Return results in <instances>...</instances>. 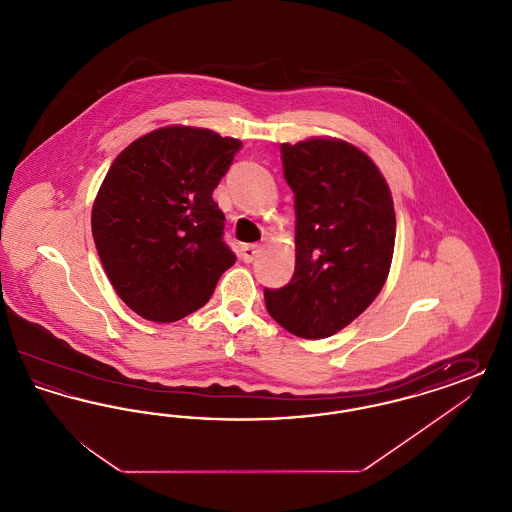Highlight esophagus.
I'll list each match as a JSON object with an SVG mask.
<instances>
[{
  "mask_svg": "<svg viewBox=\"0 0 512 512\" xmlns=\"http://www.w3.org/2000/svg\"><path fill=\"white\" fill-rule=\"evenodd\" d=\"M242 259H244L245 263H251L257 255H259V251H261V245L259 244H247L242 245Z\"/></svg>",
  "mask_w": 512,
  "mask_h": 512,
  "instance_id": "esophagus-1",
  "label": "esophagus"
}]
</instances>
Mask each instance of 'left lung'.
Returning <instances> with one entry per match:
<instances>
[{
    "instance_id": "1",
    "label": "left lung",
    "mask_w": 512,
    "mask_h": 512,
    "mask_svg": "<svg viewBox=\"0 0 512 512\" xmlns=\"http://www.w3.org/2000/svg\"><path fill=\"white\" fill-rule=\"evenodd\" d=\"M295 207V272L265 288L270 317L322 340L359 317L384 288L395 245L390 188L372 159L343 140L282 144Z\"/></svg>"
}]
</instances>
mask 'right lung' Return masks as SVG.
Here are the masks:
<instances>
[{
  "mask_svg": "<svg viewBox=\"0 0 512 512\" xmlns=\"http://www.w3.org/2000/svg\"><path fill=\"white\" fill-rule=\"evenodd\" d=\"M240 147L207 128L165 126L113 161L92 234L115 292L140 317L174 322L194 313L236 263L213 192Z\"/></svg>",
  "mask_w": 512,
  "mask_h": 512,
  "instance_id": "add662e5",
  "label": "right lung"
}]
</instances>
